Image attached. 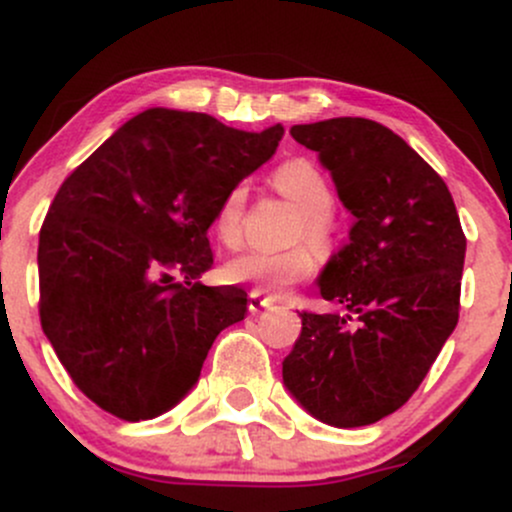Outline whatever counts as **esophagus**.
I'll use <instances>...</instances> for the list:
<instances>
[{
    "mask_svg": "<svg viewBox=\"0 0 512 512\" xmlns=\"http://www.w3.org/2000/svg\"><path fill=\"white\" fill-rule=\"evenodd\" d=\"M274 301L269 296H264L260 291H250L248 293V310L250 313H260V310H267L272 308Z\"/></svg>",
    "mask_w": 512,
    "mask_h": 512,
    "instance_id": "34e87169",
    "label": "esophagus"
}]
</instances>
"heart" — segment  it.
<instances>
[{
	"instance_id": "heart-1",
	"label": "heart",
	"mask_w": 512,
	"mask_h": 512,
	"mask_svg": "<svg viewBox=\"0 0 512 512\" xmlns=\"http://www.w3.org/2000/svg\"><path fill=\"white\" fill-rule=\"evenodd\" d=\"M272 187L281 197L301 209L293 240H308L320 255H332L342 240V223L334 216V192L327 175L308 158H291L272 173ZM248 211V185L228 187L216 204L211 228L226 248H238L245 233ZM315 269V252L309 245H293L289 250H245L231 257L223 267V276L231 284H250L252 291L281 293L298 284Z\"/></svg>"
}]
</instances>
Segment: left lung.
I'll return each mask as SVG.
<instances>
[{"mask_svg": "<svg viewBox=\"0 0 512 512\" xmlns=\"http://www.w3.org/2000/svg\"><path fill=\"white\" fill-rule=\"evenodd\" d=\"M291 137L320 154L356 221L317 281L342 313L303 310L284 383L315 419L368 426L419 390L455 330L467 238L443 178L380 122L334 117Z\"/></svg>", "mask_w": 512, "mask_h": 512, "instance_id": "1", "label": "left lung"}]
</instances>
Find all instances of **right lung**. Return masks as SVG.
Listing matches in <instances>:
<instances>
[{
    "label": "right lung",
    "mask_w": 512,
    "mask_h": 512,
    "mask_svg": "<svg viewBox=\"0 0 512 512\" xmlns=\"http://www.w3.org/2000/svg\"><path fill=\"white\" fill-rule=\"evenodd\" d=\"M281 134L151 108L62 182L40 228V325L103 411L146 421L175 407L219 332L245 317L248 293L197 276L214 264L216 204L274 156Z\"/></svg>",
    "instance_id": "right-lung-1"
}]
</instances>
